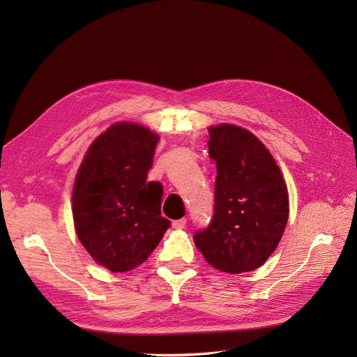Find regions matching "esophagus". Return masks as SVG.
Instances as JSON below:
<instances>
[{
	"mask_svg": "<svg viewBox=\"0 0 357 357\" xmlns=\"http://www.w3.org/2000/svg\"><path fill=\"white\" fill-rule=\"evenodd\" d=\"M172 228H174V229H183V228H186V219L174 220V222H172Z\"/></svg>",
	"mask_w": 357,
	"mask_h": 357,
	"instance_id": "obj_1",
	"label": "esophagus"
}]
</instances>
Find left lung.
<instances>
[{"label":"left lung","mask_w":357,"mask_h":357,"mask_svg":"<svg viewBox=\"0 0 357 357\" xmlns=\"http://www.w3.org/2000/svg\"><path fill=\"white\" fill-rule=\"evenodd\" d=\"M208 132V155L218 168L214 214L193 241L219 271H255L283 236L289 219L287 186L273 155L250 131L222 123Z\"/></svg>","instance_id":"obj_1"}]
</instances>
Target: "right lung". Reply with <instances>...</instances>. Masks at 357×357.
<instances>
[{"label": "right lung", "mask_w": 357, "mask_h": 357, "mask_svg": "<svg viewBox=\"0 0 357 357\" xmlns=\"http://www.w3.org/2000/svg\"><path fill=\"white\" fill-rule=\"evenodd\" d=\"M159 135L129 122L95 138L73 189L75 232L95 262L113 273L142 265L171 222L160 214L164 189L147 181Z\"/></svg>", "instance_id": "right-lung-1"}]
</instances>
